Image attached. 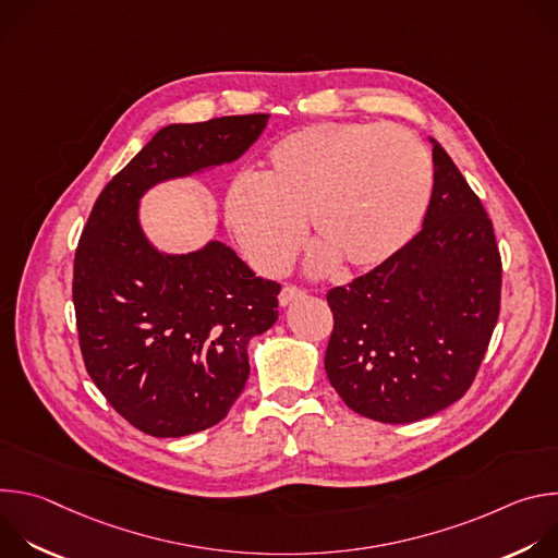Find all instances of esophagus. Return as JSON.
Masks as SVG:
<instances>
[{"mask_svg": "<svg viewBox=\"0 0 558 558\" xmlns=\"http://www.w3.org/2000/svg\"><path fill=\"white\" fill-rule=\"evenodd\" d=\"M302 295H304V289H300V287H295V284H284L282 291H280V295H278V300H280L282 306H287V304H291L293 300H298V298H302Z\"/></svg>", "mask_w": 558, "mask_h": 558, "instance_id": "34e87169", "label": "esophagus"}]
</instances>
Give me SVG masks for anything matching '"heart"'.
Here are the masks:
<instances>
[{"label":"heart","instance_id":"heart-1","mask_svg":"<svg viewBox=\"0 0 558 558\" xmlns=\"http://www.w3.org/2000/svg\"><path fill=\"white\" fill-rule=\"evenodd\" d=\"M433 187L430 156L404 128L317 123L280 138L258 179L235 181L225 214L250 263L282 274L304 241V220L323 243L317 265L336 258L375 267L420 227Z\"/></svg>","mask_w":558,"mask_h":558}]
</instances>
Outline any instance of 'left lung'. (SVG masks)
I'll return each instance as SVG.
<instances>
[{"instance_id":"left-lung-1","label":"left lung","mask_w":558,"mask_h":558,"mask_svg":"<svg viewBox=\"0 0 558 558\" xmlns=\"http://www.w3.org/2000/svg\"><path fill=\"white\" fill-rule=\"evenodd\" d=\"M422 231L400 252L327 293L325 368L344 404L375 422L426 420L465 395L501 304L493 220L435 141Z\"/></svg>"}]
</instances>
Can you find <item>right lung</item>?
<instances>
[{
	"label": "right lung",
	"instance_id": "add662e5",
	"mask_svg": "<svg viewBox=\"0 0 558 558\" xmlns=\"http://www.w3.org/2000/svg\"><path fill=\"white\" fill-rule=\"evenodd\" d=\"M267 119L158 130L104 187L78 238L72 302L86 371L145 435L183 437L227 417L250 377V340L278 320L280 284L218 241L181 256L154 250L138 201L156 183L241 158Z\"/></svg>",
	"mask_w": 558,
	"mask_h": 558
}]
</instances>
